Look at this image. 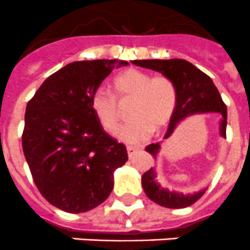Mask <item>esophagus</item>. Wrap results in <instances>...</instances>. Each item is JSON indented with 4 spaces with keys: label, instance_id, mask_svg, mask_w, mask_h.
<instances>
[{
    "label": "esophagus",
    "instance_id": "1",
    "mask_svg": "<svg viewBox=\"0 0 250 250\" xmlns=\"http://www.w3.org/2000/svg\"><path fill=\"white\" fill-rule=\"evenodd\" d=\"M138 151H139V149H135V147H131V146L127 147V156H129V159L134 158V155H135Z\"/></svg>",
    "mask_w": 250,
    "mask_h": 250
}]
</instances>
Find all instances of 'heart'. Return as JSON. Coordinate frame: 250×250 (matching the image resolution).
<instances>
[{"label": "heart", "instance_id": "obj_1", "mask_svg": "<svg viewBox=\"0 0 250 250\" xmlns=\"http://www.w3.org/2000/svg\"><path fill=\"white\" fill-rule=\"evenodd\" d=\"M112 90L119 101L132 100L129 124L119 131V140L135 145L146 140L154 130L169 124L176 107V89L167 77H152L136 68L125 70L112 80ZM90 107L105 131H116L119 107L116 100L105 90L98 89L90 99Z\"/></svg>", "mask_w": 250, "mask_h": 250}]
</instances>
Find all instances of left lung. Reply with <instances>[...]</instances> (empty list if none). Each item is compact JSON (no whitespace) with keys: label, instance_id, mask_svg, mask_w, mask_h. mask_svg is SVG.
Here are the masks:
<instances>
[{"label":"left lung","instance_id":"left-lung-1","mask_svg":"<svg viewBox=\"0 0 250 250\" xmlns=\"http://www.w3.org/2000/svg\"><path fill=\"white\" fill-rule=\"evenodd\" d=\"M134 65L140 67L154 70L160 72L163 76L169 79L176 89V107L173 118L169 123V129L164 139H169L173 135L178 125L194 115L218 114L220 116L219 135L227 136V106L223 103L219 91L214 85L210 77L200 71L187 60L170 59V60H134ZM163 141L150 144L145 147L154 159H158L161 150ZM158 173L155 167H150L146 173L141 176V184L145 194L149 199L156 204L171 209L190 207L199 200L207 188L194 193L183 194L180 191L169 190L167 188L161 187L156 180Z\"/></svg>","mask_w":250,"mask_h":250}]
</instances>
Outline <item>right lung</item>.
Segmentation results:
<instances>
[{"label": "right lung", "instance_id": "right-lung-1", "mask_svg": "<svg viewBox=\"0 0 250 250\" xmlns=\"http://www.w3.org/2000/svg\"><path fill=\"white\" fill-rule=\"evenodd\" d=\"M123 60L76 61L48 76L27 104L22 149L40 193L66 213H85L107 199L114 173L127 161L90 99Z\"/></svg>", "mask_w": 250, "mask_h": 250}]
</instances>
